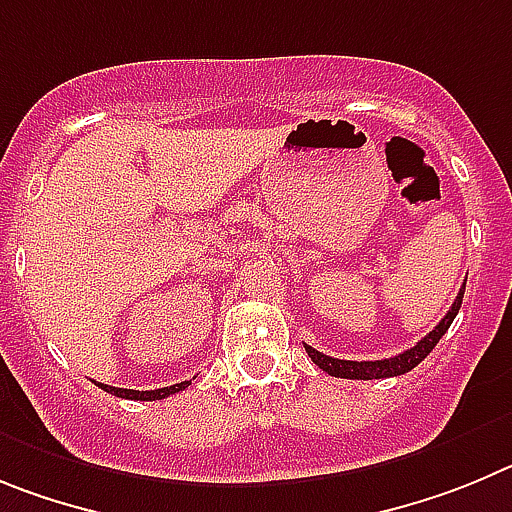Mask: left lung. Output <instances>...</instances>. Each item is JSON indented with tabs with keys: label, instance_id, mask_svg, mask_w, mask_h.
<instances>
[{
	"label": "left lung",
	"instance_id": "obj_1",
	"mask_svg": "<svg viewBox=\"0 0 512 512\" xmlns=\"http://www.w3.org/2000/svg\"><path fill=\"white\" fill-rule=\"evenodd\" d=\"M464 288H467V283H462L457 298H454V303H451V308L446 311L444 319L434 326V331H428L416 347L405 349V352L398 354V357L375 359V362H352V359H336V357H329V354L316 352V349L308 347V344H303V347H306L308 357L313 359V365H319L321 370L329 372V375L334 377H347V380H380V377L405 375V372H411L416 365H421L423 359L431 354V349L439 344L441 336L449 331L451 321H454V316H457L459 308H462Z\"/></svg>",
	"mask_w": 512,
	"mask_h": 512
}]
</instances>
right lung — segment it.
Here are the masks:
<instances>
[{"mask_svg":"<svg viewBox=\"0 0 512 512\" xmlns=\"http://www.w3.org/2000/svg\"><path fill=\"white\" fill-rule=\"evenodd\" d=\"M191 382H178V385H170V388H160V390H127V388H112V385H104L99 382L101 390H107V393L117 395V398H130V400H163L173 393H181L186 390Z\"/></svg>","mask_w":512,"mask_h":512,"instance_id":"obj_1","label":"right lung"}]
</instances>
